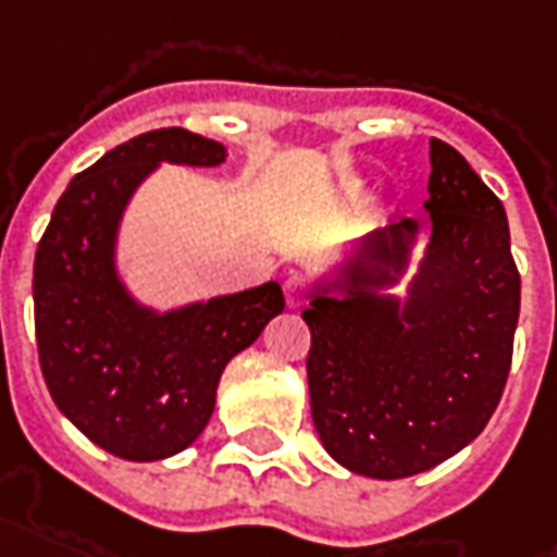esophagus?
<instances>
[{
	"instance_id": "obj_1",
	"label": "esophagus",
	"mask_w": 557,
	"mask_h": 557,
	"mask_svg": "<svg viewBox=\"0 0 557 557\" xmlns=\"http://www.w3.org/2000/svg\"><path fill=\"white\" fill-rule=\"evenodd\" d=\"M283 295H286V304H289L292 310H295V307H300V304L307 300V292H304V280L292 274V277L283 283Z\"/></svg>"
}]
</instances>
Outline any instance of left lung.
<instances>
[{"mask_svg": "<svg viewBox=\"0 0 557 557\" xmlns=\"http://www.w3.org/2000/svg\"><path fill=\"white\" fill-rule=\"evenodd\" d=\"M428 242L398 218L312 280V422L357 475H419L475 440L496 410L520 319V271L505 206L469 162L431 138ZM406 283V295L395 285Z\"/></svg>", "mask_w": 557, "mask_h": 557, "instance_id": "obj_1", "label": "left lung"}]
</instances>
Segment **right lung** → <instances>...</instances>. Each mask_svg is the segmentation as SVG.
I'll list each match as a JSON object with an SVG mask.
<instances>
[{"label": "right lung", "instance_id": "add662e5", "mask_svg": "<svg viewBox=\"0 0 557 557\" xmlns=\"http://www.w3.org/2000/svg\"><path fill=\"white\" fill-rule=\"evenodd\" d=\"M224 162V144L197 132H144L67 185L37 245L32 292L49 395L90 443L123 460H164L191 446L212 419L226 362L286 307L268 280L156 310L121 277L123 215L159 164Z\"/></svg>", "mask_w": 557, "mask_h": 557}]
</instances>
